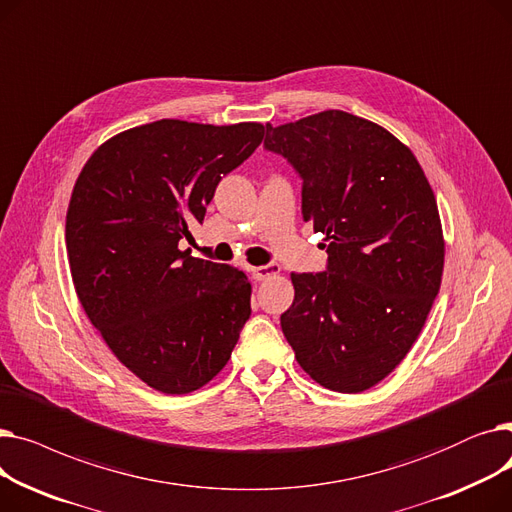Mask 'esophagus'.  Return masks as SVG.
Listing matches in <instances>:
<instances>
[{
	"mask_svg": "<svg viewBox=\"0 0 512 512\" xmlns=\"http://www.w3.org/2000/svg\"><path fill=\"white\" fill-rule=\"evenodd\" d=\"M280 272V265L278 263H267V265H259V267H249V274L255 278V280H267L272 278Z\"/></svg>",
	"mask_w": 512,
	"mask_h": 512,
	"instance_id": "obj_1",
	"label": "esophagus"
}]
</instances>
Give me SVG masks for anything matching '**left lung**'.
<instances>
[{"label":"left lung","instance_id":"8db88e82","mask_svg":"<svg viewBox=\"0 0 512 512\" xmlns=\"http://www.w3.org/2000/svg\"><path fill=\"white\" fill-rule=\"evenodd\" d=\"M265 151L303 180V218L326 236V272L290 274L280 315L294 357L328 390L357 394L407 357L438 297V205L409 147L369 120L328 110L265 126Z\"/></svg>","mask_w":512,"mask_h":512}]
</instances>
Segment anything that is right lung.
<instances>
[{"mask_svg":"<svg viewBox=\"0 0 512 512\" xmlns=\"http://www.w3.org/2000/svg\"><path fill=\"white\" fill-rule=\"evenodd\" d=\"M263 134L257 122L157 120L103 143L74 184L66 251L78 301L118 361L164 394L213 380L251 317L247 276L178 242Z\"/></svg>","mask_w":512,"mask_h":512,"instance_id":"right-lung-1","label":"right lung"}]
</instances>
